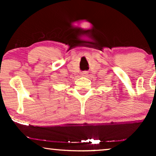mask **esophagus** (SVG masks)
Here are the masks:
<instances>
[{"instance_id":"1","label":"esophagus","mask_w":156,"mask_h":156,"mask_svg":"<svg viewBox=\"0 0 156 156\" xmlns=\"http://www.w3.org/2000/svg\"><path fill=\"white\" fill-rule=\"evenodd\" d=\"M87 75H88V72L87 71H83V72L81 73V76L83 77H87Z\"/></svg>"}]
</instances>
